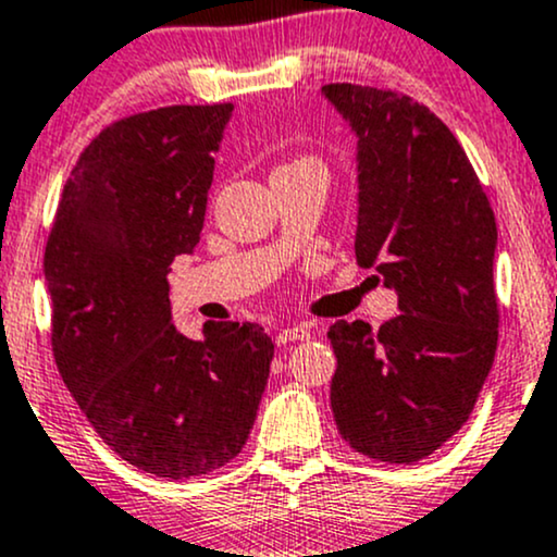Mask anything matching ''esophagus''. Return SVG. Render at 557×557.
Segmentation results:
<instances>
[{"instance_id": "1", "label": "esophagus", "mask_w": 557, "mask_h": 557, "mask_svg": "<svg viewBox=\"0 0 557 557\" xmlns=\"http://www.w3.org/2000/svg\"><path fill=\"white\" fill-rule=\"evenodd\" d=\"M299 339H310V326H308V323H295V326L281 329L278 336H276L278 345H289V342H299Z\"/></svg>"}]
</instances>
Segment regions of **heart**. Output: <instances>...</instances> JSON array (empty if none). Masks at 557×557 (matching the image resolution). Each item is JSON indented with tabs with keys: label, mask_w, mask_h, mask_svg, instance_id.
Masks as SVG:
<instances>
[{
	"label": "heart",
	"mask_w": 557,
	"mask_h": 557,
	"mask_svg": "<svg viewBox=\"0 0 557 557\" xmlns=\"http://www.w3.org/2000/svg\"><path fill=\"white\" fill-rule=\"evenodd\" d=\"M302 162H318V160H312V158H297L295 162H289V165H302ZM289 165H284V168H289Z\"/></svg>",
	"instance_id": "1"
}]
</instances>
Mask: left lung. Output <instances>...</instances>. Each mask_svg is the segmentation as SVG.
I'll list each match as a JSON object with an SVG mask.
<instances>
[{"mask_svg":"<svg viewBox=\"0 0 557 557\" xmlns=\"http://www.w3.org/2000/svg\"><path fill=\"white\" fill-rule=\"evenodd\" d=\"M321 91L358 136L355 258L399 299L379 331L366 321L329 329L331 410L349 447L416 463L468 421L495 360V212L429 108L373 86Z\"/></svg>","mask_w":557,"mask_h":557,"instance_id":"1","label":"left lung"}]
</instances>
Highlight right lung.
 <instances>
[{"label":"right lung","instance_id":"obj_1","mask_svg":"<svg viewBox=\"0 0 557 557\" xmlns=\"http://www.w3.org/2000/svg\"><path fill=\"white\" fill-rule=\"evenodd\" d=\"M234 104H173L112 123L81 152L44 249L52 352L89 423L141 471L202 476L245 447L271 373L258 323L178 334L168 271L202 234Z\"/></svg>","mask_w":557,"mask_h":557}]
</instances>
